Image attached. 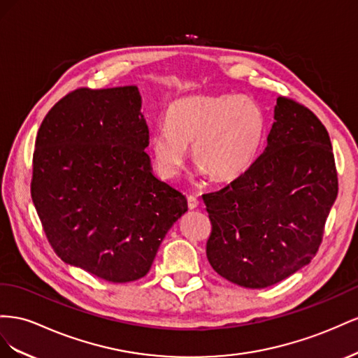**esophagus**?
Masks as SVG:
<instances>
[{"instance_id": "esophagus-1", "label": "esophagus", "mask_w": 358, "mask_h": 358, "mask_svg": "<svg viewBox=\"0 0 358 358\" xmlns=\"http://www.w3.org/2000/svg\"><path fill=\"white\" fill-rule=\"evenodd\" d=\"M187 206H189V210L198 208V206H199L198 198H196V196H189V198H187Z\"/></svg>"}]
</instances>
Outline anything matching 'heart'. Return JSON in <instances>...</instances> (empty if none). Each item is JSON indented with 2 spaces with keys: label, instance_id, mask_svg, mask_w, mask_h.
I'll return each mask as SVG.
<instances>
[{
  "label": "heart",
  "instance_id": "1",
  "mask_svg": "<svg viewBox=\"0 0 358 358\" xmlns=\"http://www.w3.org/2000/svg\"><path fill=\"white\" fill-rule=\"evenodd\" d=\"M265 136L262 109L244 96H189L173 101L166 124L150 138V151L163 178L182 171L192 144L199 176L229 181L258 159Z\"/></svg>",
  "mask_w": 358,
  "mask_h": 358
}]
</instances>
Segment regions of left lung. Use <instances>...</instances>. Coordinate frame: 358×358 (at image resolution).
Returning a JSON list of instances; mask_svg holds the SVG:
<instances>
[{
    "label": "left lung",
    "mask_w": 358,
    "mask_h": 358,
    "mask_svg": "<svg viewBox=\"0 0 358 358\" xmlns=\"http://www.w3.org/2000/svg\"><path fill=\"white\" fill-rule=\"evenodd\" d=\"M338 196L329 131L312 110L278 97L267 147L219 192L207 193V258L244 288L271 287L308 265Z\"/></svg>",
    "instance_id": "1"
}]
</instances>
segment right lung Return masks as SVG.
I'll list each match as a JSON object with an SVG mask.
<instances>
[{"instance_id":"add662e5","label":"right lung","mask_w":358,"mask_h":358,"mask_svg":"<svg viewBox=\"0 0 358 358\" xmlns=\"http://www.w3.org/2000/svg\"><path fill=\"white\" fill-rule=\"evenodd\" d=\"M135 85L80 88L48 112L36 138L31 196L66 264L112 282L150 271L186 196L155 177Z\"/></svg>"}]
</instances>
